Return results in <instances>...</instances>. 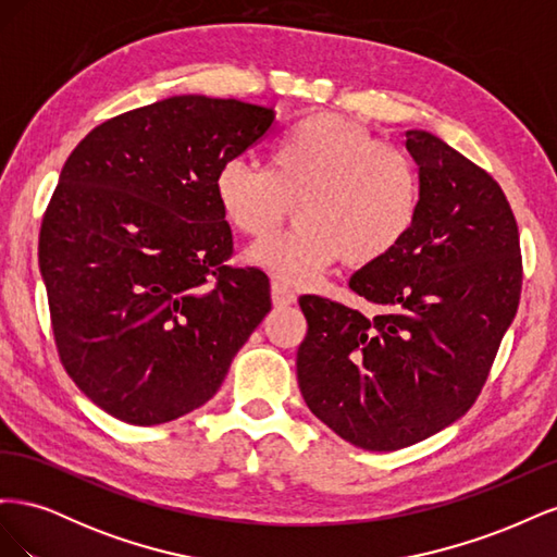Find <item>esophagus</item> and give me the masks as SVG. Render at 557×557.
<instances>
[{
	"label": "esophagus",
	"instance_id": "1",
	"mask_svg": "<svg viewBox=\"0 0 557 557\" xmlns=\"http://www.w3.org/2000/svg\"><path fill=\"white\" fill-rule=\"evenodd\" d=\"M272 299H274L276 307H290V305H295V301H297V295H295V290L290 288L288 283L274 281L272 283Z\"/></svg>",
	"mask_w": 557,
	"mask_h": 557
}]
</instances>
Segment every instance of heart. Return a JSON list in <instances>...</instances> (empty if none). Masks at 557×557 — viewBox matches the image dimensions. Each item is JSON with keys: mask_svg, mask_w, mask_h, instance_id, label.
<instances>
[{"mask_svg": "<svg viewBox=\"0 0 557 557\" xmlns=\"http://www.w3.org/2000/svg\"><path fill=\"white\" fill-rule=\"evenodd\" d=\"M225 221L246 237H269L295 205L297 225L252 246L248 260L274 276L305 283L344 258L350 267L383 260L409 237L423 199L413 156L376 141L334 113L285 127L267 164L227 160L215 174Z\"/></svg>", "mask_w": 557, "mask_h": 557, "instance_id": "1", "label": "heart"}]
</instances>
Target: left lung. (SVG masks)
<instances>
[{
	"mask_svg": "<svg viewBox=\"0 0 557 557\" xmlns=\"http://www.w3.org/2000/svg\"><path fill=\"white\" fill-rule=\"evenodd\" d=\"M423 199L391 256L350 276L381 307L299 297L297 383L315 418L364 450H399L455 423L481 395L518 309V225L499 183L423 129L407 132Z\"/></svg>",
	"mask_w": 557,
	"mask_h": 557,
	"instance_id": "8db88e82",
	"label": "left lung"
}]
</instances>
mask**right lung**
<instances>
[{
    "mask_svg": "<svg viewBox=\"0 0 557 557\" xmlns=\"http://www.w3.org/2000/svg\"><path fill=\"white\" fill-rule=\"evenodd\" d=\"M274 109L178 95L97 125L66 158L39 232L66 374L99 409L160 425L207 404L272 311L269 278L230 267L215 174Z\"/></svg>",
    "mask_w": 557,
    "mask_h": 557,
    "instance_id": "add662e5",
    "label": "right lung"
}]
</instances>
